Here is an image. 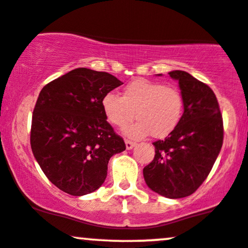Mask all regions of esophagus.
Segmentation results:
<instances>
[{"mask_svg":"<svg viewBox=\"0 0 248 248\" xmlns=\"http://www.w3.org/2000/svg\"><path fill=\"white\" fill-rule=\"evenodd\" d=\"M126 149L127 150H132V149L135 147V143L132 142V141H128V140H126Z\"/></svg>","mask_w":248,"mask_h":248,"instance_id":"1","label":"esophagus"}]
</instances>
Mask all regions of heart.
Masks as SVG:
<instances>
[{
  "instance_id": "obj_1",
  "label": "heart",
  "mask_w": 248,
  "mask_h": 248,
  "mask_svg": "<svg viewBox=\"0 0 248 248\" xmlns=\"http://www.w3.org/2000/svg\"><path fill=\"white\" fill-rule=\"evenodd\" d=\"M101 109L112 126L126 127L128 139L140 140L150 135L165 139L174 132L184 114V98L173 85L139 78L128 83L120 95L108 92L101 98Z\"/></svg>"
}]
</instances>
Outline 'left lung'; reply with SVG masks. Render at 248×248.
Segmentation results:
<instances>
[{"label":"left lung","instance_id":"8db88e82","mask_svg":"<svg viewBox=\"0 0 248 248\" xmlns=\"http://www.w3.org/2000/svg\"><path fill=\"white\" fill-rule=\"evenodd\" d=\"M169 75L178 80L184 114L171 135L154 143L156 155L143 169V177L159 195L181 199L195 192L213 169L223 144V120L209 86L183 70Z\"/></svg>","mask_w":248,"mask_h":248}]
</instances>
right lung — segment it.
Segmentation results:
<instances>
[{"instance_id":"obj_1","label":"right lung","mask_w":248,"mask_h":248,"mask_svg":"<svg viewBox=\"0 0 248 248\" xmlns=\"http://www.w3.org/2000/svg\"><path fill=\"white\" fill-rule=\"evenodd\" d=\"M124 83L77 68L45 85L33 109L31 148L43 172L74 196L97 190L113 155L126 150L101 109V98Z\"/></svg>"}]
</instances>
